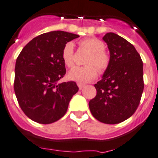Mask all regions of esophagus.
Here are the masks:
<instances>
[{
	"label": "esophagus",
	"mask_w": 158,
	"mask_h": 158,
	"mask_svg": "<svg viewBox=\"0 0 158 158\" xmlns=\"http://www.w3.org/2000/svg\"><path fill=\"white\" fill-rule=\"evenodd\" d=\"M78 87H79V90H81L82 88H83V87H84V84H83V83H78Z\"/></svg>",
	"instance_id": "obj_1"
}]
</instances>
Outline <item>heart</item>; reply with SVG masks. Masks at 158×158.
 Segmentation results:
<instances>
[{"instance_id":"heart-1","label":"heart","mask_w":158,"mask_h":158,"mask_svg":"<svg viewBox=\"0 0 158 158\" xmlns=\"http://www.w3.org/2000/svg\"><path fill=\"white\" fill-rule=\"evenodd\" d=\"M79 45L90 52L85 61L87 66L73 68L68 74V77L71 80L84 83L94 79L97 75V70L100 74L106 72L110 66V58L105 51L104 43L97 38L83 40L79 42ZM61 59L67 67L75 66V51L72 42H68L64 45L61 51Z\"/></svg>"}]
</instances>
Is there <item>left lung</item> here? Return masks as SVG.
<instances>
[{
    "label": "left lung",
    "mask_w": 158,
    "mask_h": 158,
    "mask_svg": "<svg viewBox=\"0 0 158 158\" xmlns=\"http://www.w3.org/2000/svg\"><path fill=\"white\" fill-rule=\"evenodd\" d=\"M104 41L110 63L102 79L95 84L97 96L89 101L92 116L106 124H117L134 114L143 91V61L134 46L113 32Z\"/></svg>",
    "instance_id": "8db88e82"
}]
</instances>
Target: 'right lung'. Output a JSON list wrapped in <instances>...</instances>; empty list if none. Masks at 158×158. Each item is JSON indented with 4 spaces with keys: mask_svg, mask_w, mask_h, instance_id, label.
Segmentation results:
<instances>
[{
    "mask_svg": "<svg viewBox=\"0 0 158 158\" xmlns=\"http://www.w3.org/2000/svg\"><path fill=\"white\" fill-rule=\"evenodd\" d=\"M79 36L63 31L44 33L31 40L19 53L15 64V92L22 110L33 121L49 124L59 120L79 91L74 81L57 83L66 72L62 48Z\"/></svg>",
    "mask_w": 158,
    "mask_h": 158,
    "instance_id": "1",
    "label": "right lung"
}]
</instances>
